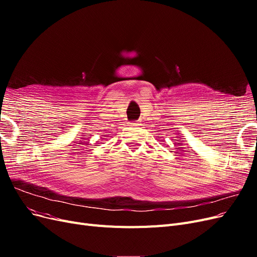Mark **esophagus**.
Listing matches in <instances>:
<instances>
[{
	"mask_svg": "<svg viewBox=\"0 0 257 257\" xmlns=\"http://www.w3.org/2000/svg\"><path fill=\"white\" fill-rule=\"evenodd\" d=\"M139 123H141L139 121H138V122H135V123L133 124V125H135V126H139V125H141V124H139Z\"/></svg>",
	"mask_w": 257,
	"mask_h": 257,
	"instance_id": "34e87169",
	"label": "esophagus"
}]
</instances>
